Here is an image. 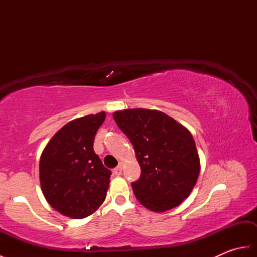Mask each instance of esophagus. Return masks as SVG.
Segmentation results:
<instances>
[{
	"label": "esophagus",
	"mask_w": 257,
	"mask_h": 257,
	"mask_svg": "<svg viewBox=\"0 0 257 257\" xmlns=\"http://www.w3.org/2000/svg\"><path fill=\"white\" fill-rule=\"evenodd\" d=\"M112 172H113L114 176H116V177H119L120 174H121V172H122V166L120 165V166H118L117 168H114Z\"/></svg>",
	"instance_id": "34e87169"
}]
</instances>
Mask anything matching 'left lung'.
<instances>
[{
    "label": "left lung",
    "instance_id": "obj_1",
    "mask_svg": "<svg viewBox=\"0 0 257 257\" xmlns=\"http://www.w3.org/2000/svg\"><path fill=\"white\" fill-rule=\"evenodd\" d=\"M112 116L133 144L141 168L139 180L132 184L137 200L154 212L181 204L200 174V158L191 133L155 109H123Z\"/></svg>",
    "mask_w": 257,
    "mask_h": 257
}]
</instances>
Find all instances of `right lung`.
I'll list each match as a JSON object with an SVG mask.
<instances>
[{
    "instance_id": "1",
    "label": "right lung",
    "mask_w": 257,
    "mask_h": 257,
    "mask_svg": "<svg viewBox=\"0 0 257 257\" xmlns=\"http://www.w3.org/2000/svg\"><path fill=\"white\" fill-rule=\"evenodd\" d=\"M106 112L74 119L48 141L40 160L41 188L46 201L61 214L84 219L106 199L110 170L92 146Z\"/></svg>"
}]
</instances>
